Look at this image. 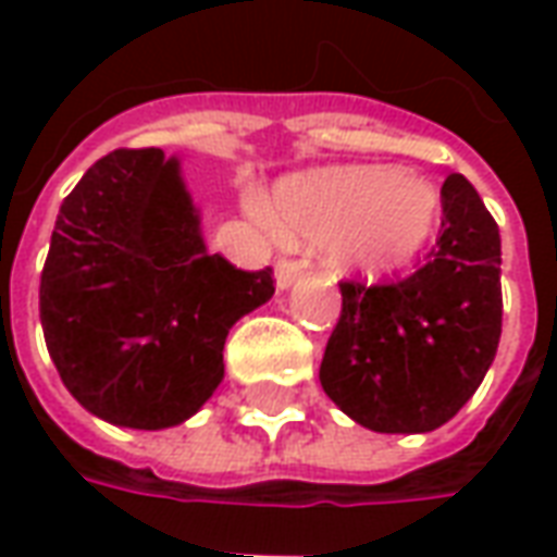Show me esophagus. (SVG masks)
<instances>
[{
    "instance_id": "esophagus-1",
    "label": "esophagus",
    "mask_w": 557,
    "mask_h": 557,
    "mask_svg": "<svg viewBox=\"0 0 557 557\" xmlns=\"http://www.w3.org/2000/svg\"><path fill=\"white\" fill-rule=\"evenodd\" d=\"M301 274V262L295 259H280L277 268H274V277H277V289H289L292 283Z\"/></svg>"
}]
</instances>
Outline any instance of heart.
<instances>
[{
	"instance_id": "1",
	"label": "heart",
	"mask_w": 557,
	"mask_h": 557,
	"mask_svg": "<svg viewBox=\"0 0 557 557\" xmlns=\"http://www.w3.org/2000/svg\"><path fill=\"white\" fill-rule=\"evenodd\" d=\"M286 242L322 244L343 274L387 277L418 259L442 223V194L418 172L327 166L274 184L265 206Z\"/></svg>"
}]
</instances>
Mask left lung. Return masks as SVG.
Returning <instances> with one entry per match:
<instances>
[{"mask_svg":"<svg viewBox=\"0 0 557 557\" xmlns=\"http://www.w3.org/2000/svg\"><path fill=\"white\" fill-rule=\"evenodd\" d=\"M430 262L387 286L339 283L319 382L373 432H432L474 397L502 339V235L466 175L442 184Z\"/></svg>","mask_w":557,"mask_h":557,"instance_id":"8db88e82","label":"left lung"}]
</instances>
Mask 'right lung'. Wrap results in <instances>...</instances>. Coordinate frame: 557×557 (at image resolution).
Returning <instances> with one entry per match:
<instances>
[{
	"mask_svg": "<svg viewBox=\"0 0 557 557\" xmlns=\"http://www.w3.org/2000/svg\"><path fill=\"white\" fill-rule=\"evenodd\" d=\"M274 295L271 268L208 253L178 158L119 148L65 196L41 271V327L79 406L166 430L223 382L230 327Z\"/></svg>",
	"mask_w": 557,
	"mask_h": 557,
	"instance_id": "obj_1",
	"label": "right lung"
}]
</instances>
